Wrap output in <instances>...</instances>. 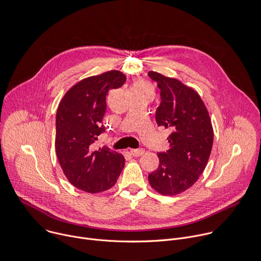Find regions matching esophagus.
Returning <instances> with one entry per match:
<instances>
[{"label": "esophagus", "instance_id": "obj_1", "mask_svg": "<svg viewBox=\"0 0 261 261\" xmlns=\"http://www.w3.org/2000/svg\"><path fill=\"white\" fill-rule=\"evenodd\" d=\"M145 152V150L143 148H139V149H132L130 153L133 156H141L143 155Z\"/></svg>", "mask_w": 261, "mask_h": 261}]
</instances>
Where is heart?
Masks as SVG:
<instances>
[{"mask_svg": "<svg viewBox=\"0 0 261 261\" xmlns=\"http://www.w3.org/2000/svg\"><path fill=\"white\" fill-rule=\"evenodd\" d=\"M132 91H151L152 92V88H151L150 84L147 83L146 81L139 80L133 84Z\"/></svg>", "mask_w": 261, "mask_h": 261, "instance_id": "heart-1", "label": "heart"}]
</instances>
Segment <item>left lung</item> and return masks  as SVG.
I'll return each mask as SVG.
<instances>
[{"label": "left lung", "instance_id": "8db88e82", "mask_svg": "<svg viewBox=\"0 0 261 261\" xmlns=\"http://www.w3.org/2000/svg\"><path fill=\"white\" fill-rule=\"evenodd\" d=\"M161 103L155 119L159 126L171 128L170 149L159 152L160 166L148 176L152 188L164 195H176L191 187L203 172L213 145V127L198 93L175 78L153 71Z\"/></svg>", "mask_w": 261, "mask_h": 261}]
</instances>
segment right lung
Masks as SVG:
<instances>
[{"instance_id": "obj_1", "label": "right lung", "mask_w": 261, "mask_h": 261, "mask_svg": "<svg viewBox=\"0 0 261 261\" xmlns=\"http://www.w3.org/2000/svg\"><path fill=\"white\" fill-rule=\"evenodd\" d=\"M125 76L110 71L85 78L64 95L57 112L56 151L59 163L71 184L89 193L115 185L123 167V156L108 147L94 150L92 144L105 133L106 95L121 87Z\"/></svg>"}]
</instances>
